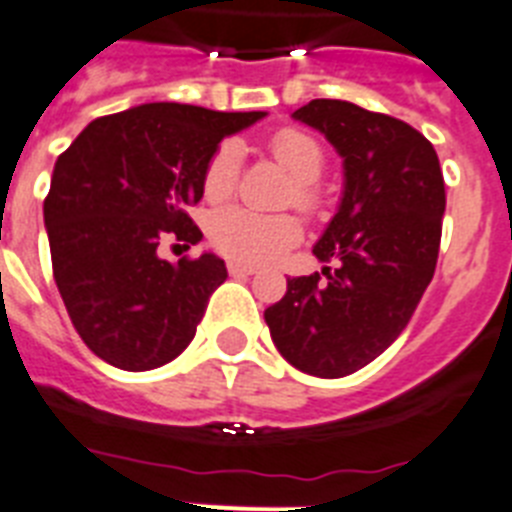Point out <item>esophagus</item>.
Returning <instances> with one entry per match:
<instances>
[{"mask_svg": "<svg viewBox=\"0 0 512 512\" xmlns=\"http://www.w3.org/2000/svg\"><path fill=\"white\" fill-rule=\"evenodd\" d=\"M227 272H230L232 277H238V274H253L256 272V266L240 264V261H230V264H227Z\"/></svg>", "mask_w": 512, "mask_h": 512, "instance_id": "obj_1", "label": "esophagus"}]
</instances>
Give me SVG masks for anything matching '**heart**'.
Returning a JSON list of instances; mask_svg holds the SVG:
<instances>
[{"label":"heart","mask_w":512,"mask_h":512,"mask_svg":"<svg viewBox=\"0 0 512 512\" xmlns=\"http://www.w3.org/2000/svg\"><path fill=\"white\" fill-rule=\"evenodd\" d=\"M269 151L290 172L295 183V204L303 211L319 206L314 183L324 172V149L314 135L298 128H285L272 135ZM240 149L235 141H222L204 164L201 193L209 204H222L238 185ZM209 240L222 256L240 264H266L293 248L303 235L295 214H256L243 206H227L209 217Z\"/></svg>","instance_id":"1"}]
</instances>
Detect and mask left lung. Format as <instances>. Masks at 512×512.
I'll return each instance as SVG.
<instances>
[{
  "label": "left lung",
  "instance_id": "1",
  "mask_svg": "<svg viewBox=\"0 0 512 512\" xmlns=\"http://www.w3.org/2000/svg\"><path fill=\"white\" fill-rule=\"evenodd\" d=\"M322 130L345 162V193L314 246L322 274L287 280L264 311L295 369L322 379L363 369L408 327L437 269L445 177L408 122L350 101L314 99L293 114Z\"/></svg>",
  "mask_w": 512,
  "mask_h": 512
}]
</instances>
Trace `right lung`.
<instances>
[{
    "label": "right lung",
    "instance_id": "right-lung-1",
    "mask_svg": "<svg viewBox=\"0 0 512 512\" xmlns=\"http://www.w3.org/2000/svg\"><path fill=\"white\" fill-rule=\"evenodd\" d=\"M264 112L141 104L88 125L54 164L44 198L52 272L75 332L125 371L170 363L227 280L214 253L170 264L159 243L204 238L188 217L219 141Z\"/></svg>",
    "mask_w": 512,
    "mask_h": 512
}]
</instances>
